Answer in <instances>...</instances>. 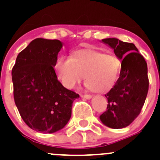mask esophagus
I'll return each mask as SVG.
<instances>
[{"mask_svg":"<svg viewBox=\"0 0 160 160\" xmlns=\"http://www.w3.org/2000/svg\"><path fill=\"white\" fill-rule=\"evenodd\" d=\"M82 97L85 98L87 99H90L92 98V96L91 95H82Z\"/></svg>","mask_w":160,"mask_h":160,"instance_id":"34e87169","label":"esophagus"}]
</instances>
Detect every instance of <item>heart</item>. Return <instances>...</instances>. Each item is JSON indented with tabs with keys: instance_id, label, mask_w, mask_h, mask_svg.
I'll return each instance as SVG.
<instances>
[{
	"instance_id": "1",
	"label": "heart",
	"mask_w": 160,
	"mask_h": 160,
	"mask_svg": "<svg viewBox=\"0 0 160 160\" xmlns=\"http://www.w3.org/2000/svg\"><path fill=\"white\" fill-rule=\"evenodd\" d=\"M122 68L121 60L112 53L93 48L74 50L69 58L61 56L56 62L58 78L68 88H73L82 81L91 91L104 92L118 82Z\"/></svg>"
}]
</instances>
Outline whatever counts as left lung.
I'll return each instance as SVG.
<instances>
[{"instance_id":"1","label":"left lung","mask_w":160,"mask_h":160,"mask_svg":"<svg viewBox=\"0 0 160 160\" xmlns=\"http://www.w3.org/2000/svg\"><path fill=\"white\" fill-rule=\"evenodd\" d=\"M102 41L122 60V68L118 82L105 95L108 101L107 108L99 118L107 127L123 128L133 122L145 103L148 91L147 63L132 42L116 38Z\"/></svg>"}]
</instances>
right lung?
Returning <instances> with one entry per match:
<instances>
[{
	"label": "right lung",
	"mask_w": 160,
	"mask_h": 160,
	"mask_svg": "<svg viewBox=\"0 0 160 160\" xmlns=\"http://www.w3.org/2000/svg\"><path fill=\"white\" fill-rule=\"evenodd\" d=\"M62 42L37 38L18 53L12 68L14 99L22 118L32 130L54 133L68 124L74 100L54 70Z\"/></svg>",
	"instance_id": "right-lung-1"
}]
</instances>
